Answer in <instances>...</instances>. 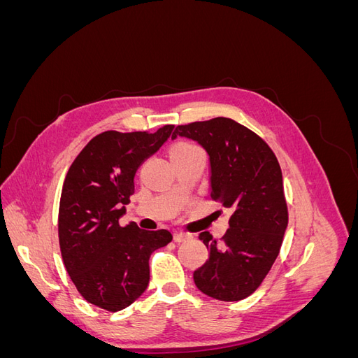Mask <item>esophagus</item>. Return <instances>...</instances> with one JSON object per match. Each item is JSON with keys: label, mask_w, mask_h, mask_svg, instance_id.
Segmentation results:
<instances>
[{"label": "esophagus", "mask_w": 358, "mask_h": 358, "mask_svg": "<svg viewBox=\"0 0 358 358\" xmlns=\"http://www.w3.org/2000/svg\"><path fill=\"white\" fill-rule=\"evenodd\" d=\"M173 237H175V242L180 243V242H187L191 239V234H187V233H179L176 231L175 234H173Z\"/></svg>", "instance_id": "obj_1"}]
</instances>
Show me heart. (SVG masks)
I'll return each instance as SVG.
<instances>
[{"label": "heart", "mask_w": 358, "mask_h": 358, "mask_svg": "<svg viewBox=\"0 0 358 358\" xmlns=\"http://www.w3.org/2000/svg\"><path fill=\"white\" fill-rule=\"evenodd\" d=\"M192 150H200L199 148L188 145V143H179L171 150V155H178V154H187V152H192Z\"/></svg>", "instance_id": "b5f03b06"}]
</instances>
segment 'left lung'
<instances>
[{"instance_id": "8db88e82", "label": "left lung", "mask_w": 358, "mask_h": 358, "mask_svg": "<svg viewBox=\"0 0 358 358\" xmlns=\"http://www.w3.org/2000/svg\"><path fill=\"white\" fill-rule=\"evenodd\" d=\"M176 137L206 150L210 196L231 210L221 243L200 233L210 252L194 272V282L206 296L239 301L263 282L282 245L288 225L282 171L264 140L230 117L179 125L171 138Z\"/></svg>"}]
</instances>
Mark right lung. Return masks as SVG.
<instances>
[{"label": "right lung", "instance_id": "right-lung-1", "mask_svg": "<svg viewBox=\"0 0 358 358\" xmlns=\"http://www.w3.org/2000/svg\"><path fill=\"white\" fill-rule=\"evenodd\" d=\"M173 128L95 136L64 180L58 218L64 266L82 297L101 309L122 310L142 296L150 254L173 239L167 230L119 225L134 194L137 169L167 142Z\"/></svg>", "mask_w": 358, "mask_h": 358}]
</instances>
